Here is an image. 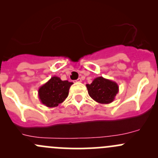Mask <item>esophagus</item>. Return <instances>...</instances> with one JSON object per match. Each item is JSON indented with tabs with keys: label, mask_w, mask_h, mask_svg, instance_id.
<instances>
[{
	"label": "esophagus",
	"mask_w": 158,
	"mask_h": 158,
	"mask_svg": "<svg viewBox=\"0 0 158 158\" xmlns=\"http://www.w3.org/2000/svg\"><path fill=\"white\" fill-rule=\"evenodd\" d=\"M76 82H82V79H80V78H79V79H78L77 80H76Z\"/></svg>",
	"instance_id": "esophagus-1"
}]
</instances>
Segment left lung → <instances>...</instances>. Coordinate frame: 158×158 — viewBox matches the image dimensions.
Masks as SVG:
<instances>
[{
    "mask_svg": "<svg viewBox=\"0 0 158 158\" xmlns=\"http://www.w3.org/2000/svg\"><path fill=\"white\" fill-rule=\"evenodd\" d=\"M89 95L93 100L100 104H109L114 101L119 88L114 81L99 76L86 84Z\"/></svg>",
    "mask_w": 158,
    "mask_h": 158,
    "instance_id": "obj_1",
    "label": "left lung"
}]
</instances>
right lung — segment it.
Here are the masks:
<instances>
[{"instance_id":"add662e5","label":"right lung","mask_w":158,"mask_h":158,"mask_svg":"<svg viewBox=\"0 0 158 158\" xmlns=\"http://www.w3.org/2000/svg\"><path fill=\"white\" fill-rule=\"evenodd\" d=\"M73 84L67 80H61L58 76L51 77L38 90V96L41 103L49 108L58 106L68 97L69 88Z\"/></svg>"}]
</instances>
